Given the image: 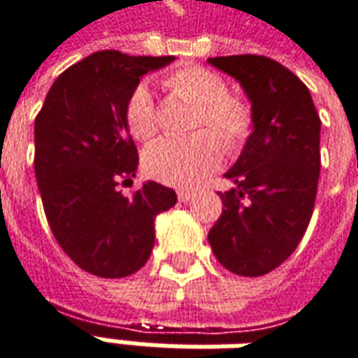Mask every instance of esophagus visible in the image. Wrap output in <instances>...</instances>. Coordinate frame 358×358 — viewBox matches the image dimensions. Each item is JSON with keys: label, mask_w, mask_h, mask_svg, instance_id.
I'll return each instance as SVG.
<instances>
[{"label": "esophagus", "mask_w": 358, "mask_h": 358, "mask_svg": "<svg viewBox=\"0 0 358 358\" xmlns=\"http://www.w3.org/2000/svg\"><path fill=\"white\" fill-rule=\"evenodd\" d=\"M192 196H194V192H192V190H178V200H180V202H188Z\"/></svg>", "instance_id": "34e87169"}]
</instances>
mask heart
<instances>
[{
    "instance_id": "b5f03b06",
    "label": "heart",
    "mask_w": 358,
    "mask_h": 358,
    "mask_svg": "<svg viewBox=\"0 0 358 358\" xmlns=\"http://www.w3.org/2000/svg\"><path fill=\"white\" fill-rule=\"evenodd\" d=\"M164 89L196 105L190 129L198 132L150 146L144 155V170L162 184L190 186L220 164L222 150L236 155L245 146L253 132V108L248 101L229 94L228 83L217 73L198 65L172 71L164 79ZM124 124L141 142L158 134L155 101L144 85H138L124 103Z\"/></svg>"
}]
</instances>
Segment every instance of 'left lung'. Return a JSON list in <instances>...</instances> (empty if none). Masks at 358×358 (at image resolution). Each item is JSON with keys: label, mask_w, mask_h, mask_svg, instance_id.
Listing matches in <instances>:
<instances>
[{"label": "left lung", "mask_w": 358, "mask_h": 358, "mask_svg": "<svg viewBox=\"0 0 358 358\" xmlns=\"http://www.w3.org/2000/svg\"><path fill=\"white\" fill-rule=\"evenodd\" d=\"M240 80L253 108V132L226 172L222 216L208 234L217 262L243 278L283 264L313 216L321 170V118L297 75L264 55L208 59Z\"/></svg>", "instance_id": "1"}]
</instances>
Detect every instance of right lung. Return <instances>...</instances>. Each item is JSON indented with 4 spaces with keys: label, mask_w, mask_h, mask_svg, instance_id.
<instances>
[{
    "label": "right lung",
    "mask_w": 358,
    "mask_h": 358,
    "mask_svg": "<svg viewBox=\"0 0 358 358\" xmlns=\"http://www.w3.org/2000/svg\"><path fill=\"white\" fill-rule=\"evenodd\" d=\"M174 57L96 51L63 71L35 117V178L57 243L99 278H127L148 262L155 217L176 192L146 182L132 196L138 150L124 124V103L142 75Z\"/></svg>",
    "instance_id": "right-lung-1"
}]
</instances>
